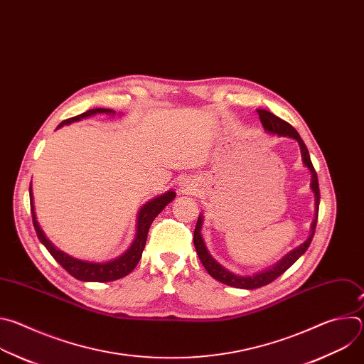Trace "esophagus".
Masks as SVG:
<instances>
[{"label": "esophagus", "mask_w": 364, "mask_h": 364, "mask_svg": "<svg viewBox=\"0 0 364 364\" xmlns=\"http://www.w3.org/2000/svg\"><path fill=\"white\" fill-rule=\"evenodd\" d=\"M193 187H194V186H193V181L183 180V181L180 183V188H181V191H190V190H194Z\"/></svg>", "instance_id": "obj_1"}]
</instances>
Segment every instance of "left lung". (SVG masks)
Returning <instances> with one entry per match:
<instances>
[{"instance_id": "left-lung-1", "label": "left lung", "mask_w": 364, "mask_h": 364, "mask_svg": "<svg viewBox=\"0 0 364 364\" xmlns=\"http://www.w3.org/2000/svg\"><path fill=\"white\" fill-rule=\"evenodd\" d=\"M257 114H259V119H261L262 122V127L269 134H277L279 136H289V138H294L295 141H298L299 144V148H301V155H302V163L304 166L309 170L311 173V190L314 191L316 194V219L313 222V225H311V235L309 237L301 243L298 247L292 249L289 253H287L279 262H277L274 267L265 269V271H261L257 274H253V275H246V277H242V275H236L230 271H228L226 268H223L220 264H218V261H215V257L209 253V250H207L205 245H204V240L201 237V225H203V216L200 215L198 216V220H197V225H196V229H194V236H193V240H194V247H196V252L200 257V261L203 264V267L205 268V271L209 272L210 277H213L216 281L225 284V285H229V287H235V288H240V289H255V288H261V287H265L268 284H271L272 281H275L278 277H281L291 265H294L296 262V259L305 253V250L308 249L311 240H313L314 237V232H316V228H317V219H318V205H320V187H318V177H317V173L313 167V163H311V159H309V152H308V148L305 146L304 141L301 139L299 134L295 131V128L292 125H289L288 122H285L284 119L278 118L277 115L271 114L269 111H265V109H256Z\"/></svg>"}]
</instances>
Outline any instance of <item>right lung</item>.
<instances>
[{"label": "right lung", "instance_id": "1", "mask_svg": "<svg viewBox=\"0 0 364 364\" xmlns=\"http://www.w3.org/2000/svg\"><path fill=\"white\" fill-rule=\"evenodd\" d=\"M96 114H109L114 115L115 111L112 109H105V108H96V109H89L77 117L69 118L66 121H63L58 128L80 121L83 118L96 115ZM176 197V191L170 190L159 197H155L152 200H149L146 204H144L141 207V210L138 212V218H136V233H135V239L132 242V245L128 247L127 252H124L121 256L112 259L109 262H87V261H82V259H76L65 252H62L60 249H58L53 243H51L46 235L43 233V230L38 226V222L36 219V213H34V204H33V193H31V187H30V207H31V216H33V225L36 229V233L40 239V242L46 246V249L50 252V255L53 256L56 261L76 279L83 281V282H109V281H115L119 278L127 277L128 274H131L134 271V268L138 265L139 259L142 256V250L145 247V242H146V236H148V230L151 223L154 222V219L157 218L164 207L171 203Z\"/></svg>", "mask_w": 364, "mask_h": 364}]
</instances>
